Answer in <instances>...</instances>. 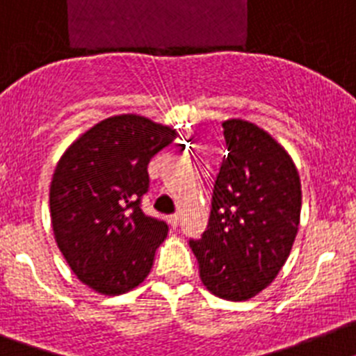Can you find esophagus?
<instances>
[{
	"mask_svg": "<svg viewBox=\"0 0 356 356\" xmlns=\"http://www.w3.org/2000/svg\"><path fill=\"white\" fill-rule=\"evenodd\" d=\"M168 223H170L172 227H179V214H172V216H168Z\"/></svg>",
	"mask_w": 356,
	"mask_h": 356,
	"instance_id": "esophagus-1",
	"label": "esophagus"
}]
</instances>
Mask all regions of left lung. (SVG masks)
<instances>
[{"label": "left lung", "instance_id": "left-lung-1", "mask_svg": "<svg viewBox=\"0 0 356 356\" xmlns=\"http://www.w3.org/2000/svg\"><path fill=\"white\" fill-rule=\"evenodd\" d=\"M227 154L214 179L211 214L190 239L204 286L243 302L261 293L286 264L302 209L293 159L270 134L232 118L222 124Z\"/></svg>", "mask_w": 356, "mask_h": 356}]
</instances>
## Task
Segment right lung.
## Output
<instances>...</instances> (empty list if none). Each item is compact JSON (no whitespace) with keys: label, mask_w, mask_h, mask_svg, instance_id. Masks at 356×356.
<instances>
[{"label":"right lung","mask_w":356,"mask_h":356,"mask_svg":"<svg viewBox=\"0 0 356 356\" xmlns=\"http://www.w3.org/2000/svg\"><path fill=\"white\" fill-rule=\"evenodd\" d=\"M175 131L138 115L106 118L67 149L51 182V223L79 280L102 294L142 284L168 225L145 214L150 158Z\"/></svg>","instance_id":"1"}]
</instances>
